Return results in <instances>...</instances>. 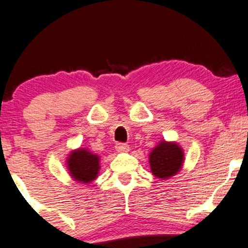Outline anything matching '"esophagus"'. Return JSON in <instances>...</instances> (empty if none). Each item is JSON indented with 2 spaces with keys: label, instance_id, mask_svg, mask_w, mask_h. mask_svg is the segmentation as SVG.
<instances>
[{
  "label": "esophagus",
  "instance_id": "esophagus-1",
  "mask_svg": "<svg viewBox=\"0 0 248 248\" xmlns=\"http://www.w3.org/2000/svg\"><path fill=\"white\" fill-rule=\"evenodd\" d=\"M115 149H116V151H119V152L129 151V146L127 144H124V142H116V145H115Z\"/></svg>",
  "mask_w": 248,
  "mask_h": 248
}]
</instances>
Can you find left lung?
Wrapping results in <instances>:
<instances>
[{"instance_id":"1","label":"left lung","mask_w":248,"mask_h":248,"mask_svg":"<svg viewBox=\"0 0 248 248\" xmlns=\"http://www.w3.org/2000/svg\"><path fill=\"white\" fill-rule=\"evenodd\" d=\"M184 161L182 150L177 144L162 141L150 154V166L155 176L167 179L180 170Z\"/></svg>"}]
</instances>
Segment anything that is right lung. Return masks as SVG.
<instances>
[{
	"label": "right lung",
	"instance_id": "1",
	"mask_svg": "<svg viewBox=\"0 0 248 248\" xmlns=\"http://www.w3.org/2000/svg\"><path fill=\"white\" fill-rule=\"evenodd\" d=\"M68 169L77 181L87 184L97 177L99 158L97 155L91 154L86 150H77L69 155Z\"/></svg>",
	"mask_w": 248,
	"mask_h": 248
}]
</instances>
